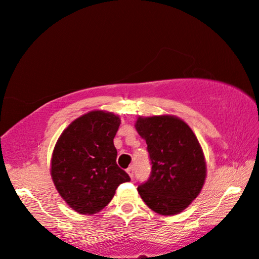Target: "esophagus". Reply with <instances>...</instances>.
Instances as JSON below:
<instances>
[{
	"instance_id": "esophagus-1",
	"label": "esophagus",
	"mask_w": 259,
	"mask_h": 259,
	"mask_svg": "<svg viewBox=\"0 0 259 259\" xmlns=\"http://www.w3.org/2000/svg\"><path fill=\"white\" fill-rule=\"evenodd\" d=\"M126 173L129 174V177L132 178V179H134V167H129L126 169Z\"/></svg>"
}]
</instances>
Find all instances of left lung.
<instances>
[{"label":"left lung","instance_id":"1","mask_svg":"<svg viewBox=\"0 0 259 259\" xmlns=\"http://www.w3.org/2000/svg\"><path fill=\"white\" fill-rule=\"evenodd\" d=\"M136 129L146 140L150 177L139 185L141 198L162 215L187 207L201 191L206 163L194 133L184 120L171 116L139 118Z\"/></svg>","mask_w":259,"mask_h":259}]
</instances>
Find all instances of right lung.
I'll return each mask as SVG.
<instances>
[{
    "label": "right lung",
    "mask_w": 259,
    "mask_h": 259,
    "mask_svg": "<svg viewBox=\"0 0 259 259\" xmlns=\"http://www.w3.org/2000/svg\"><path fill=\"white\" fill-rule=\"evenodd\" d=\"M120 120L113 113L92 111L72 122L55 144L52 179L74 211L92 214L111 201L130 177L117 165L113 146Z\"/></svg>",
    "instance_id": "obj_1"
}]
</instances>
